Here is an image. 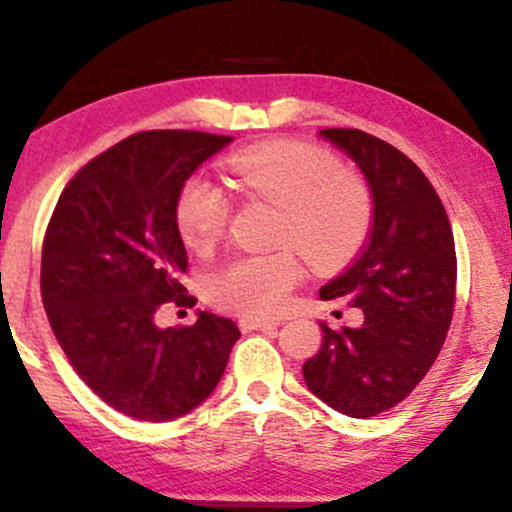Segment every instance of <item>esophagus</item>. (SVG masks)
Instances as JSON below:
<instances>
[{
	"label": "esophagus",
	"instance_id": "obj_1",
	"mask_svg": "<svg viewBox=\"0 0 512 512\" xmlns=\"http://www.w3.org/2000/svg\"><path fill=\"white\" fill-rule=\"evenodd\" d=\"M277 320H267V318H243L240 320V328L245 330V333H250V330H265V328H277Z\"/></svg>",
	"mask_w": 512,
	"mask_h": 512
}]
</instances>
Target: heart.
<instances>
[{"label":"heart","mask_w":512,"mask_h":512,"mask_svg":"<svg viewBox=\"0 0 512 512\" xmlns=\"http://www.w3.org/2000/svg\"><path fill=\"white\" fill-rule=\"evenodd\" d=\"M226 167L245 196L277 206V238L303 247L320 265L347 260L367 240L372 194L325 150L296 140H269L235 153ZM174 221L184 243L206 252L226 233L230 199L216 184L194 177L179 194ZM301 277L303 265L289 247L250 252L211 274L209 296L228 311L274 316L284 311Z\"/></svg>","instance_id":"obj_1"}]
</instances>
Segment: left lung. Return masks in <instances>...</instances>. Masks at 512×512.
Masks as SVG:
<instances>
[{
	"instance_id": "8db88e82",
	"label": "left lung",
	"mask_w": 512,
	"mask_h": 512,
	"mask_svg": "<svg viewBox=\"0 0 512 512\" xmlns=\"http://www.w3.org/2000/svg\"><path fill=\"white\" fill-rule=\"evenodd\" d=\"M318 136L342 150L372 192V233L362 255L320 286V299L362 308L359 328H323L303 381L350 418H372L401 403L428 374L454 311L457 252L449 218L420 167L386 140L357 128Z\"/></svg>"
}]
</instances>
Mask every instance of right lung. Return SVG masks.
<instances>
[{
	"mask_svg": "<svg viewBox=\"0 0 512 512\" xmlns=\"http://www.w3.org/2000/svg\"><path fill=\"white\" fill-rule=\"evenodd\" d=\"M201 131H143L67 182L48 223L41 296L60 347L104 403L148 423L182 418L221 381L238 325L196 311L157 328L162 303H196L179 277L187 250L174 221L184 182L230 143Z\"/></svg>",
	"mask_w": 512,
	"mask_h": 512,
	"instance_id": "obj_1",
	"label": "right lung"
}]
</instances>
